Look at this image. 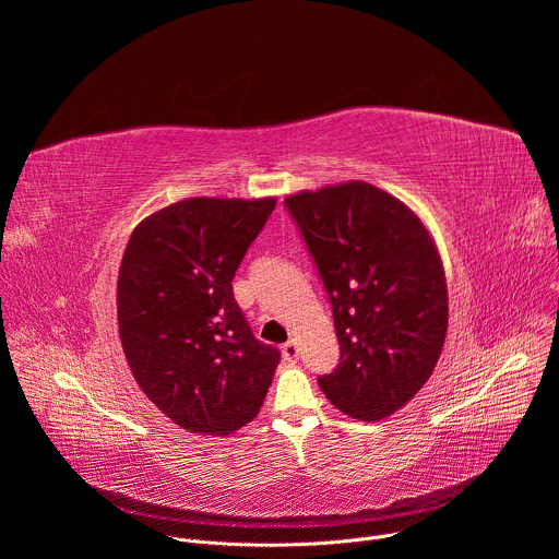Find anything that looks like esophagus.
<instances>
[{"label":"esophagus","instance_id":"34e87169","mask_svg":"<svg viewBox=\"0 0 559 559\" xmlns=\"http://www.w3.org/2000/svg\"><path fill=\"white\" fill-rule=\"evenodd\" d=\"M283 358H285L287 362H296V360H298V345H296V341H287V343L283 345Z\"/></svg>","mask_w":559,"mask_h":559}]
</instances>
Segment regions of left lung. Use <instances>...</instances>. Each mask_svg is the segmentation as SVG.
<instances>
[{"label": "left lung", "instance_id": "8db88e82", "mask_svg": "<svg viewBox=\"0 0 559 559\" xmlns=\"http://www.w3.org/2000/svg\"><path fill=\"white\" fill-rule=\"evenodd\" d=\"M330 294L338 367L318 378L358 420L405 407L431 378L449 328L438 248L401 199L347 181L285 199Z\"/></svg>", "mask_w": 559, "mask_h": 559}]
</instances>
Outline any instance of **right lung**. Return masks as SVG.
I'll list each match as a JSON object with an SVG mask.
<instances>
[{"label":"right lung","mask_w":559,"mask_h":559,"mask_svg":"<svg viewBox=\"0 0 559 559\" xmlns=\"http://www.w3.org/2000/svg\"><path fill=\"white\" fill-rule=\"evenodd\" d=\"M274 207V197L183 199L145 216L126 246L117 321L128 367L192 433L229 436L254 420L278 367L231 292Z\"/></svg>","instance_id":"add662e5"}]
</instances>
